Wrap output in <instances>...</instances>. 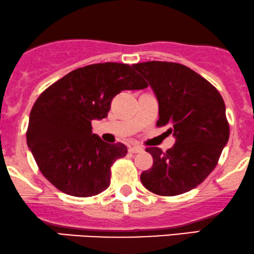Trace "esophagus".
Instances as JSON below:
<instances>
[{"mask_svg": "<svg viewBox=\"0 0 254 254\" xmlns=\"http://www.w3.org/2000/svg\"><path fill=\"white\" fill-rule=\"evenodd\" d=\"M142 148L140 147V146H129V148H128V152L129 153H139V152H141Z\"/></svg>", "mask_w": 254, "mask_h": 254, "instance_id": "34e87169", "label": "esophagus"}]
</instances>
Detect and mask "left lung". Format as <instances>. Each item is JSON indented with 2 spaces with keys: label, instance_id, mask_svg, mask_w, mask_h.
<instances>
[{
  "label": "left lung",
  "instance_id": "left-lung-1",
  "mask_svg": "<svg viewBox=\"0 0 254 254\" xmlns=\"http://www.w3.org/2000/svg\"><path fill=\"white\" fill-rule=\"evenodd\" d=\"M133 67L150 83L159 103L158 127L170 126L174 147H147L153 165L140 176L151 192L181 195L201 184L215 169L229 138L226 106L217 89L186 65L146 62Z\"/></svg>",
  "mask_w": 254,
  "mask_h": 254
}]
</instances>
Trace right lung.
Wrapping results in <instances>:
<instances>
[{
	"label": "right lung",
	"instance_id": "1",
	"mask_svg": "<svg viewBox=\"0 0 254 254\" xmlns=\"http://www.w3.org/2000/svg\"><path fill=\"white\" fill-rule=\"evenodd\" d=\"M145 88L130 65L100 63L71 71L41 92L29 115L27 145L45 178L76 197L104 191L110 168L127 147L102 141L91 121L107 118L119 92Z\"/></svg>",
	"mask_w": 254,
	"mask_h": 254
}]
</instances>
